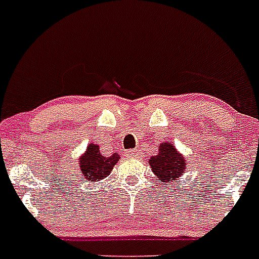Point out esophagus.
<instances>
[{
	"label": "esophagus",
	"mask_w": 259,
	"mask_h": 259,
	"mask_svg": "<svg viewBox=\"0 0 259 259\" xmlns=\"http://www.w3.org/2000/svg\"><path fill=\"white\" fill-rule=\"evenodd\" d=\"M125 155H127V157H139V155H140V152H139V150L137 149H131V150H127V152H125Z\"/></svg>",
	"instance_id": "esophagus-1"
}]
</instances>
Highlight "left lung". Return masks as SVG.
Listing matches in <instances>:
<instances>
[{
	"mask_svg": "<svg viewBox=\"0 0 259 259\" xmlns=\"http://www.w3.org/2000/svg\"><path fill=\"white\" fill-rule=\"evenodd\" d=\"M149 164L154 175L158 178V182L167 187L168 184L174 185V183L180 179V176L187 168L185 158L171 143L159 144V152L157 155L150 158Z\"/></svg>",
	"mask_w": 259,
	"mask_h": 259,
	"instance_id": "1",
	"label": "left lung"
}]
</instances>
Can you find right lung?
<instances>
[{
    "mask_svg": "<svg viewBox=\"0 0 259 259\" xmlns=\"http://www.w3.org/2000/svg\"><path fill=\"white\" fill-rule=\"evenodd\" d=\"M120 157L118 153H114L110 157H105L100 153V146L96 144H89L85 153L79 158V167L81 179L88 183L100 182L110 175V171L118 163Z\"/></svg>",
    "mask_w": 259,
    "mask_h": 259,
    "instance_id": "right-lung-1",
    "label": "right lung"
}]
</instances>
